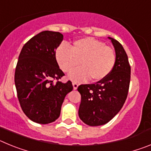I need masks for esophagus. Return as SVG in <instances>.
I'll list each match as a JSON object with an SVG mask.
<instances>
[{"label":"esophagus","instance_id":"1","mask_svg":"<svg viewBox=\"0 0 151 151\" xmlns=\"http://www.w3.org/2000/svg\"><path fill=\"white\" fill-rule=\"evenodd\" d=\"M73 89H74V90H76V89L78 88V85L76 83V82H73Z\"/></svg>","mask_w":151,"mask_h":151}]
</instances>
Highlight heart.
Here are the masks:
<instances>
[{
    "label": "heart",
    "mask_w": 151,
    "mask_h": 151,
    "mask_svg": "<svg viewBox=\"0 0 151 151\" xmlns=\"http://www.w3.org/2000/svg\"><path fill=\"white\" fill-rule=\"evenodd\" d=\"M56 60L63 73L72 72L69 78L76 82H99L113 70L116 55L113 49L104 42L92 38H81L73 43L72 48L61 45L56 50Z\"/></svg>",
    "instance_id": "obj_1"
}]
</instances>
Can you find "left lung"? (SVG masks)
<instances>
[{"label":"left lung","instance_id":"obj_1","mask_svg":"<svg viewBox=\"0 0 151 151\" xmlns=\"http://www.w3.org/2000/svg\"><path fill=\"white\" fill-rule=\"evenodd\" d=\"M111 40L116 52V62L111 73L95 84L81 85L78 116L85 124L97 126L107 123L122 109L127 98L131 66L123 47L118 41Z\"/></svg>","mask_w":151,"mask_h":151}]
</instances>
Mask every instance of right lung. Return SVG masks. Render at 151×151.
Segmentation results:
<instances>
[{"instance_id":"add662e5","label":"right lung","mask_w":151,"mask_h":151,"mask_svg":"<svg viewBox=\"0 0 151 151\" xmlns=\"http://www.w3.org/2000/svg\"><path fill=\"white\" fill-rule=\"evenodd\" d=\"M63 39L57 32H41L24 45L19 56L14 77L17 97L26 116L37 123L59 118L64 98L73 89L70 81H58L64 73L55 54Z\"/></svg>"}]
</instances>
